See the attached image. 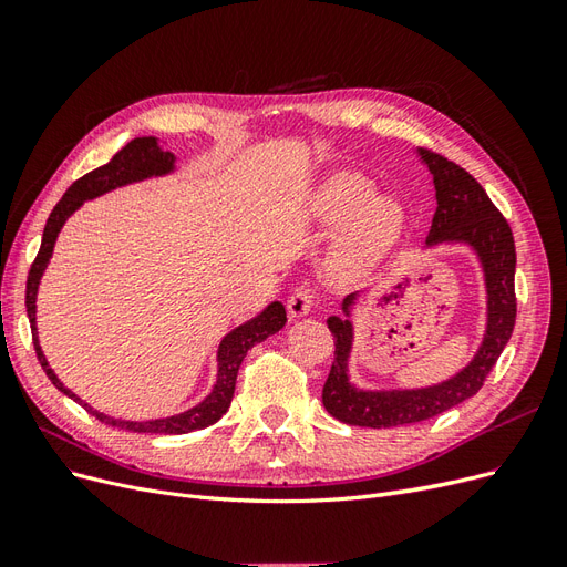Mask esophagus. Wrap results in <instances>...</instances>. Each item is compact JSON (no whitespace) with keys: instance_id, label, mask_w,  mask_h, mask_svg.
Returning <instances> with one entry per match:
<instances>
[{"instance_id":"34e87169","label":"esophagus","mask_w":567,"mask_h":567,"mask_svg":"<svg viewBox=\"0 0 567 567\" xmlns=\"http://www.w3.org/2000/svg\"><path fill=\"white\" fill-rule=\"evenodd\" d=\"M315 302H317V293H315L312 288H307V286L296 288L293 293H290L288 302H286L288 315L296 317V319H298V317H305V315H310Z\"/></svg>"}]
</instances>
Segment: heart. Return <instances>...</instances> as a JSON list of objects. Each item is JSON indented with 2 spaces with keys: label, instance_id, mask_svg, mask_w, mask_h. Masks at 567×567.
<instances>
[{
  "label": "heart",
  "instance_id": "1",
  "mask_svg": "<svg viewBox=\"0 0 567 567\" xmlns=\"http://www.w3.org/2000/svg\"><path fill=\"white\" fill-rule=\"evenodd\" d=\"M317 213L326 225H346L331 252L340 277L362 274L394 244L402 229V208L390 196H373V186L359 175H338L317 196Z\"/></svg>",
  "mask_w": 567,
  "mask_h": 567
}]
</instances>
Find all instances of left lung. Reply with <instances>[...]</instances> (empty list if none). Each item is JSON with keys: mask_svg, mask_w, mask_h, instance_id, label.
<instances>
[{"mask_svg": "<svg viewBox=\"0 0 567 567\" xmlns=\"http://www.w3.org/2000/svg\"><path fill=\"white\" fill-rule=\"evenodd\" d=\"M421 158L435 182L437 210L425 244L458 241L468 244L483 262L487 284V333L473 362L454 379L421 390H359L348 379V357L352 348L350 319L331 317L336 352L321 400L326 411L342 423L362 427H394L440 416L461 402L471 400L485 385L496 359L516 326V244L506 217L466 169L431 148H421ZM354 293L342 300V312L350 315Z\"/></svg>", "mask_w": 567, "mask_h": 567, "instance_id": "left-lung-1", "label": "left lung"}]
</instances>
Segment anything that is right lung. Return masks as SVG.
I'll list each match as a JSON object with an SVG mask.
<instances>
[{
	"label": "right lung",
	"instance_id": "1",
	"mask_svg": "<svg viewBox=\"0 0 567 567\" xmlns=\"http://www.w3.org/2000/svg\"><path fill=\"white\" fill-rule=\"evenodd\" d=\"M173 165H175L173 153L163 151L158 146V142L153 140V136H136V140H132L127 146L120 148L106 165H101V167L92 169V173L80 177L78 182H73L71 188H68V192L63 194V198L54 205V210H51V215L47 219L40 252L35 257V262L30 265V271H28L25 310H28L30 329H32V342H35L38 362L42 364L44 373L49 375V381L54 383L63 394H68V398L75 400V402H80L78 394H73L71 390H68L56 379V373L49 369L47 359L42 354L40 342H38V329H35L38 286H40V279H42L49 257H51V252H54L56 236H59L61 227L65 225V219L71 217L87 198H96L101 194L111 192V188L125 186L130 182H140V179L153 177V175H167L169 169H173ZM284 323H286L284 305L281 302H271L262 315H257L255 319L246 321L244 326H238V329H234L225 340H221L219 352H217V362H219L217 383H215L213 392L198 406L184 411V414L167 416V419H156V421H120V419H111L106 414H99V411H94L90 404H84V402H80V404L87 409L92 416H96L101 423H109V425H115V427H125V431H132V433L184 435V433H192V431H203V427L217 423L221 416L227 414V409H229L231 398H234L238 367H241L248 350L252 346H257V342H262L265 338L281 331Z\"/></svg>",
	"mask_w": 567,
	"mask_h": 567
}]
</instances>
